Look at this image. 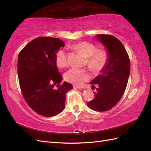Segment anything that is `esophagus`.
I'll return each mask as SVG.
<instances>
[{
  "label": "esophagus",
  "mask_w": 151,
  "mask_h": 151,
  "mask_svg": "<svg viewBox=\"0 0 151 151\" xmlns=\"http://www.w3.org/2000/svg\"><path fill=\"white\" fill-rule=\"evenodd\" d=\"M73 88H76V89H82V88H83L82 86H77V85H74V86H73Z\"/></svg>",
  "instance_id": "obj_1"
}]
</instances>
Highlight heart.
Instances as JSON below:
<instances>
[{
	"label": "heart",
	"instance_id": "1",
	"mask_svg": "<svg viewBox=\"0 0 151 151\" xmlns=\"http://www.w3.org/2000/svg\"><path fill=\"white\" fill-rule=\"evenodd\" d=\"M75 49L81 52L87 58L88 67L93 71H98L104 67L107 60V54L104 50H97L93 44L84 42L79 43L75 45ZM55 60L57 66L64 68L68 65V56L65 50L60 49L58 51ZM89 78L88 71L82 69H70L65 74V79L67 82L75 84H82Z\"/></svg>",
	"mask_w": 151,
	"mask_h": 151
}]
</instances>
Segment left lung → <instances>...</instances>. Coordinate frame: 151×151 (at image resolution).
<instances>
[{"mask_svg": "<svg viewBox=\"0 0 151 151\" xmlns=\"http://www.w3.org/2000/svg\"><path fill=\"white\" fill-rule=\"evenodd\" d=\"M96 40L106 48L108 57L101 74L90 82L96 87L95 97L88 106L97 111L110 110L119 101L127 88L130 71V62L121 41L111 35L98 34Z\"/></svg>", "mask_w": 151, "mask_h": 151, "instance_id": "left-lung-1", "label": "left lung"}]
</instances>
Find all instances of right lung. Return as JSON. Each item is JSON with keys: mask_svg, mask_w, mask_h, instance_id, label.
<instances>
[{"mask_svg": "<svg viewBox=\"0 0 151 151\" xmlns=\"http://www.w3.org/2000/svg\"><path fill=\"white\" fill-rule=\"evenodd\" d=\"M62 40L39 37L31 41L19 52L17 73L21 92L28 106L37 114L52 117L65 108L66 93L73 88L57 68L55 57ZM57 87L58 88H56Z\"/></svg>", "mask_w": 151, "mask_h": 151, "instance_id": "add662e5", "label": "right lung"}]
</instances>
